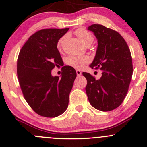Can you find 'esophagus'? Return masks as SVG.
I'll return each instance as SVG.
<instances>
[{"label":"esophagus","mask_w":147,"mask_h":147,"mask_svg":"<svg viewBox=\"0 0 147 147\" xmlns=\"http://www.w3.org/2000/svg\"><path fill=\"white\" fill-rule=\"evenodd\" d=\"M76 74H77V76H80L82 75V72L80 71V70H76Z\"/></svg>","instance_id":"1"}]
</instances>
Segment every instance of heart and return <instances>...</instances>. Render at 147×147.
Here are the masks:
<instances>
[{
  "instance_id": "1",
  "label": "heart",
  "mask_w": 147,
  "mask_h": 147,
  "mask_svg": "<svg viewBox=\"0 0 147 147\" xmlns=\"http://www.w3.org/2000/svg\"><path fill=\"white\" fill-rule=\"evenodd\" d=\"M76 35L79 38L80 41L83 43L84 45H91L94 41V37L91 33L83 28H80L76 30ZM66 36H63L60 38L57 42V48L61 49L63 45V43L65 41ZM89 59L86 56H69L66 59V63L76 69H80L83 67L84 64L88 63Z\"/></svg>"
}]
</instances>
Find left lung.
Instances as JSON below:
<instances>
[{
  "label": "left lung",
  "mask_w": 147,
  "mask_h": 147,
  "mask_svg": "<svg viewBox=\"0 0 147 147\" xmlns=\"http://www.w3.org/2000/svg\"><path fill=\"white\" fill-rule=\"evenodd\" d=\"M98 40L95 57L90 67L102 70V77L96 80L84 72L87 80L86 92L91 105L103 112L118 107L124 101L132 79V61L130 51L118 32L102 25L88 27Z\"/></svg>",
  "instance_id": "obj_1"
}]
</instances>
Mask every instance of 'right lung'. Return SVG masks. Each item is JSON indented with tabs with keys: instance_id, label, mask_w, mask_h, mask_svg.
I'll list each match as a JSON object with an SVG mask.
<instances>
[{
	"instance_id": "1",
	"label": "right lung",
	"mask_w": 147,
	"mask_h": 147,
	"mask_svg": "<svg viewBox=\"0 0 147 147\" xmlns=\"http://www.w3.org/2000/svg\"><path fill=\"white\" fill-rule=\"evenodd\" d=\"M68 30L38 31L29 38L18 57L17 76L24 98L40 116L56 117L67 108L76 70L63 66L61 78L52 76L51 70L63 63L57 45Z\"/></svg>"
}]
</instances>
